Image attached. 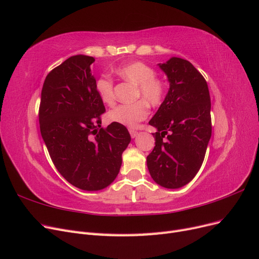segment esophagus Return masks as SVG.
Here are the masks:
<instances>
[{"label": "esophagus", "instance_id": "1", "mask_svg": "<svg viewBox=\"0 0 259 259\" xmlns=\"http://www.w3.org/2000/svg\"><path fill=\"white\" fill-rule=\"evenodd\" d=\"M130 134H131V137H132V138H135V137H137V135H138V132H137V131H134V130H130Z\"/></svg>", "mask_w": 259, "mask_h": 259}]
</instances>
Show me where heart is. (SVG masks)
<instances>
[{"label": "heart", "mask_w": 259, "mask_h": 259, "mask_svg": "<svg viewBox=\"0 0 259 259\" xmlns=\"http://www.w3.org/2000/svg\"><path fill=\"white\" fill-rule=\"evenodd\" d=\"M115 73L122 80L136 86L135 98L143 100L130 105H120L108 113V119L125 126L134 127L138 122L145 120L148 115V105L156 107L162 104L165 96L166 86L159 77L155 70L142 61L131 62L115 69ZM95 89L98 97L104 104L113 106L115 103L114 83L111 77L100 76L96 81Z\"/></svg>", "instance_id": "b5f03b06"}]
</instances>
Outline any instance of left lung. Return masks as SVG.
Returning <instances> with one entry per match:
<instances>
[{
	"label": "left lung",
	"mask_w": 259,
	"mask_h": 259,
	"mask_svg": "<svg viewBox=\"0 0 259 259\" xmlns=\"http://www.w3.org/2000/svg\"><path fill=\"white\" fill-rule=\"evenodd\" d=\"M159 67L169 90L149 121L156 132L147 166L156 184L177 189L191 182L204 160L211 136L210 97L205 79L191 62L171 57Z\"/></svg>",
	"instance_id": "left-lung-1"
}]
</instances>
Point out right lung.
<instances>
[{
	"label": "right lung",
	"mask_w": 259,
	"mask_h": 259,
	"mask_svg": "<svg viewBox=\"0 0 259 259\" xmlns=\"http://www.w3.org/2000/svg\"><path fill=\"white\" fill-rule=\"evenodd\" d=\"M94 61L75 55L53 69L44 81L38 109L41 135L54 165L68 183L88 191L113 182L131 142L124 125L100 126L106 109L91 71Z\"/></svg>",
	"instance_id": "obj_1"
}]
</instances>
